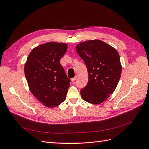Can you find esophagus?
Instances as JSON below:
<instances>
[{"mask_svg":"<svg viewBox=\"0 0 149 149\" xmlns=\"http://www.w3.org/2000/svg\"><path fill=\"white\" fill-rule=\"evenodd\" d=\"M77 78H78V76H75L73 78L71 79V81H72V82H74V81H75L76 79H77Z\"/></svg>","mask_w":149,"mask_h":149,"instance_id":"esophagus-1","label":"esophagus"}]
</instances>
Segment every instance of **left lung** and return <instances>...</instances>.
<instances>
[{
  "label": "left lung",
  "mask_w": 149,
  "mask_h": 149,
  "mask_svg": "<svg viewBox=\"0 0 149 149\" xmlns=\"http://www.w3.org/2000/svg\"><path fill=\"white\" fill-rule=\"evenodd\" d=\"M76 49L88 73V82L81 90V96L89 103L100 104L114 93L119 83L122 71L119 53L100 40L80 43Z\"/></svg>",
  "instance_id": "obj_1"
}]
</instances>
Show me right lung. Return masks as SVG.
<instances>
[{"label":"right lung","mask_w":149,"mask_h":149,"mask_svg":"<svg viewBox=\"0 0 149 149\" xmlns=\"http://www.w3.org/2000/svg\"><path fill=\"white\" fill-rule=\"evenodd\" d=\"M65 43L48 42L34 48L24 66L31 93L43 104L54 107L63 102L70 86L60 60L67 50Z\"/></svg>","instance_id":"right-lung-1"}]
</instances>
